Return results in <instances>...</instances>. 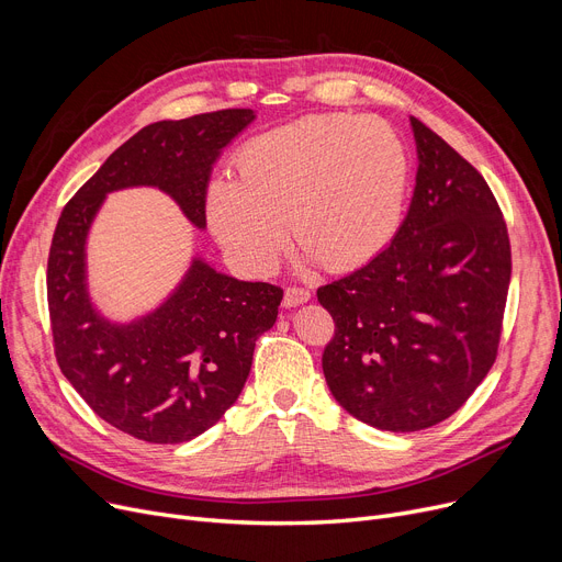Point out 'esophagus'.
<instances>
[{
    "mask_svg": "<svg viewBox=\"0 0 562 562\" xmlns=\"http://www.w3.org/2000/svg\"><path fill=\"white\" fill-rule=\"evenodd\" d=\"M310 299H312L310 289H305V286H286L282 305H284V307H296V305L307 303Z\"/></svg>",
    "mask_w": 562,
    "mask_h": 562,
    "instance_id": "34e87169",
    "label": "esophagus"
}]
</instances>
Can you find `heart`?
Here are the masks:
<instances>
[{"mask_svg": "<svg viewBox=\"0 0 562 562\" xmlns=\"http://www.w3.org/2000/svg\"><path fill=\"white\" fill-rule=\"evenodd\" d=\"M236 172L206 189L204 212L216 239L246 271L266 276L289 241L307 261L344 271L394 239L407 204L412 157L380 117L307 115L250 138Z\"/></svg>", "mask_w": 562, "mask_h": 562, "instance_id": "heart-1", "label": "heart"}]
</instances>
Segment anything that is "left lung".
I'll return each instance as SVG.
<instances>
[{
    "instance_id": "obj_1",
    "label": "left lung",
    "mask_w": 562,
    "mask_h": 562,
    "mask_svg": "<svg viewBox=\"0 0 562 562\" xmlns=\"http://www.w3.org/2000/svg\"><path fill=\"white\" fill-rule=\"evenodd\" d=\"M417 184L392 244L318 286L335 321L323 375L356 419L415 432L449 419L496 360L510 239L483 175L409 117Z\"/></svg>"
}]
</instances>
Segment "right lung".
I'll return each mask as SVG.
<instances>
[{"label": "right lung", "mask_w": 562, "mask_h": 562, "mask_svg": "<svg viewBox=\"0 0 562 562\" xmlns=\"http://www.w3.org/2000/svg\"><path fill=\"white\" fill-rule=\"evenodd\" d=\"M252 121V109H223L143 127L70 198L54 229L47 303L56 362L100 419L150 445L189 441L234 405L282 289L223 276L195 257L161 307L117 326L88 296L86 236L104 195L127 187L161 189L204 229L212 166Z\"/></svg>", "instance_id": "1"}]
</instances>
